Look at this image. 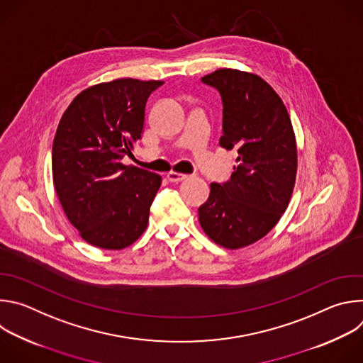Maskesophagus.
Listing matches in <instances>:
<instances>
[{"label":"esophagus","mask_w":363,"mask_h":363,"mask_svg":"<svg viewBox=\"0 0 363 363\" xmlns=\"http://www.w3.org/2000/svg\"><path fill=\"white\" fill-rule=\"evenodd\" d=\"M167 178H168V181H171V182H181V181L186 179L188 175L179 174V172H169V174L167 175Z\"/></svg>","instance_id":"obj_1"}]
</instances>
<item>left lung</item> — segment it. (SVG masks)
<instances>
[{
  "instance_id": "left-lung-1",
  "label": "left lung",
  "mask_w": 363,
  "mask_h": 363,
  "mask_svg": "<svg viewBox=\"0 0 363 363\" xmlns=\"http://www.w3.org/2000/svg\"><path fill=\"white\" fill-rule=\"evenodd\" d=\"M201 80L221 94L220 145L238 157L230 181L211 184L199 224L214 242L237 250L269 234L286 211L297 172L296 136L283 100L260 76L220 69Z\"/></svg>"
}]
</instances>
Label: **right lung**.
Returning <instances> with one entry per match:
<instances>
[{"mask_svg": "<svg viewBox=\"0 0 363 363\" xmlns=\"http://www.w3.org/2000/svg\"><path fill=\"white\" fill-rule=\"evenodd\" d=\"M160 80L116 79L79 93L53 142V182L65 214L80 237L122 250L146 230L162 178L122 164L140 139L145 106Z\"/></svg>", "mask_w": 363, "mask_h": 363, "instance_id": "1", "label": "right lung"}]
</instances>
